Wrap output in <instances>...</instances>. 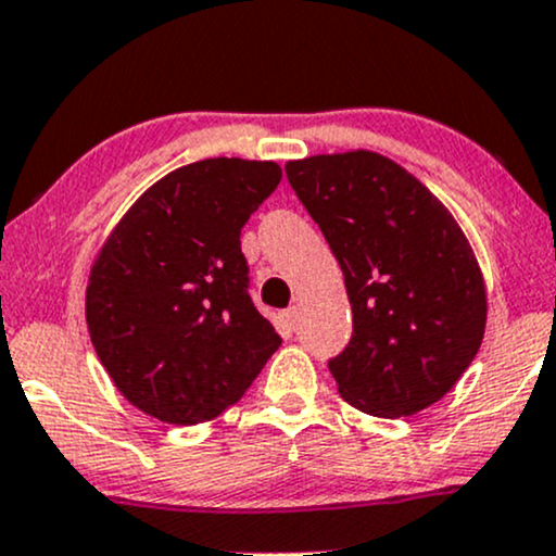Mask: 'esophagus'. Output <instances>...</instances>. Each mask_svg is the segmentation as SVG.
I'll use <instances>...</instances> for the list:
<instances>
[{
	"label": "esophagus",
	"instance_id": "1",
	"mask_svg": "<svg viewBox=\"0 0 556 556\" xmlns=\"http://www.w3.org/2000/svg\"><path fill=\"white\" fill-rule=\"evenodd\" d=\"M296 325H299V306H289V309L286 312H280V328H283V332H291L296 330Z\"/></svg>",
	"mask_w": 556,
	"mask_h": 556
}]
</instances>
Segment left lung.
Segmentation results:
<instances>
[{
    "mask_svg": "<svg viewBox=\"0 0 556 556\" xmlns=\"http://www.w3.org/2000/svg\"><path fill=\"white\" fill-rule=\"evenodd\" d=\"M289 185L343 270L354 336L330 358L338 393L371 416H414L479 354L486 286L458 220L371 150L286 163Z\"/></svg>",
    "mask_w": 556,
    "mask_h": 556,
    "instance_id": "8db88e82",
    "label": "left lung"
}]
</instances>
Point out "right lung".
<instances>
[{"label":"right lung","instance_id":"1","mask_svg":"<svg viewBox=\"0 0 556 556\" xmlns=\"http://www.w3.org/2000/svg\"><path fill=\"white\" fill-rule=\"evenodd\" d=\"M278 181L273 161L187 163L148 187L98 250L85 323L114 388L142 414L211 421L278 351L239 241Z\"/></svg>","mask_w":556,"mask_h":556}]
</instances>
